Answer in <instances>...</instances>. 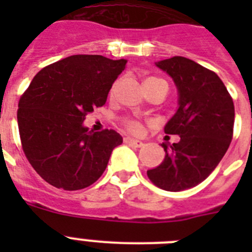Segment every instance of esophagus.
<instances>
[{"label": "esophagus", "instance_id": "1", "mask_svg": "<svg viewBox=\"0 0 252 252\" xmlns=\"http://www.w3.org/2000/svg\"><path fill=\"white\" fill-rule=\"evenodd\" d=\"M125 142L128 144V145H132V146H136V148H141L144 145V142L140 141V140H135L132 137H125Z\"/></svg>", "mask_w": 252, "mask_h": 252}]
</instances>
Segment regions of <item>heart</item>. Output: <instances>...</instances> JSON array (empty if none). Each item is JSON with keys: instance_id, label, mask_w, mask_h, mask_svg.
<instances>
[{"instance_id": "1", "label": "heart", "mask_w": 252, "mask_h": 252, "mask_svg": "<svg viewBox=\"0 0 252 252\" xmlns=\"http://www.w3.org/2000/svg\"><path fill=\"white\" fill-rule=\"evenodd\" d=\"M157 83H165V82L161 81V79H158V78H155V77H150V78H148L145 82H144V86H145V88H146V87H150V86H153V84H157ZM120 84H121V79H117V81L113 82V84L111 86V88H110V92H108L110 98H113V97H115L116 92H117V90H119ZM124 125H125V127L127 128V130L132 133H140L142 130V125L140 124L137 120L126 119L124 121Z\"/></svg>"}]
</instances>
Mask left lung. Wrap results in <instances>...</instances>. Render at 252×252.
Instances as JSON below:
<instances>
[{
	"label": "left lung",
	"mask_w": 252,
	"mask_h": 252,
	"mask_svg": "<svg viewBox=\"0 0 252 252\" xmlns=\"http://www.w3.org/2000/svg\"><path fill=\"white\" fill-rule=\"evenodd\" d=\"M157 66L178 88L179 108L164 131L180 140L170 146L162 142L164 161L148 177L164 190L180 192L202 183L221 161L232 140L235 106L220 77L201 64L173 57Z\"/></svg>",
	"instance_id": "8db88e82"
}]
</instances>
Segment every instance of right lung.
I'll return each instance as SVG.
<instances>
[{
  "label": "right lung",
  "instance_id": "1",
  "mask_svg": "<svg viewBox=\"0 0 252 252\" xmlns=\"http://www.w3.org/2000/svg\"><path fill=\"white\" fill-rule=\"evenodd\" d=\"M126 63L102 55H72L41 69L21 95L17 124L22 150L53 187H90L106 170L113 149L122 144L115 130L93 132L83 121L106 103Z\"/></svg>",
  "mask_w": 252,
  "mask_h": 252
}]
</instances>
